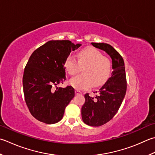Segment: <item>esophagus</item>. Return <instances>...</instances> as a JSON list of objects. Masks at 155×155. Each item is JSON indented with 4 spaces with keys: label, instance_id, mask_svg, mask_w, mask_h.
Returning a JSON list of instances; mask_svg holds the SVG:
<instances>
[{
    "label": "esophagus",
    "instance_id": "obj_1",
    "mask_svg": "<svg viewBox=\"0 0 155 155\" xmlns=\"http://www.w3.org/2000/svg\"><path fill=\"white\" fill-rule=\"evenodd\" d=\"M75 94L77 95H82V92H81L80 91H78V90H76L75 91Z\"/></svg>",
    "mask_w": 155,
    "mask_h": 155
}]
</instances>
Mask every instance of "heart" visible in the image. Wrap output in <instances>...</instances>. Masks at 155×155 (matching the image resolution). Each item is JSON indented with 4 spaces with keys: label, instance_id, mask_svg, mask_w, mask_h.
Wrapping results in <instances>:
<instances>
[{
    "label": "heart",
    "instance_id": "heart-1",
    "mask_svg": "<svg viewBox=\"0 0 155 155\" xmlns=\"http://www.w3.org/2000/svg\"><path fill=\"white\" fill-rule=\"evenodd\" d=\"M81 67H84L83 74L72 78L70 84L77 90H85L93 84L100 86L105 83L111 73V62L99 50L89 47L78 52V60L69 56L64 62V68L71 75L78 73Z\"/></svg>",
    "mask_w": 155,
    "mask_h": 155
}]
</instances>
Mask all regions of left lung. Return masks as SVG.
I'll use <instances>...</instances> for the list:
<instances>
[{
    "label": "left lung",
    "instance_id": "left-lung-1",
    "mask_svg": "<svg viewBox=\"0 0 155 155\" xmlns=\"http://www.w3.org/2000/svg\"><path fill=\"white\" fill-rule=\"evenodd\" d=\"M91 44L111 57L113 69L111 77L100 88L95 98L90 97L89 93L84 95L85 102L81 108L82 119L87 125L97 127L111 120L119 110L126 92V77L123 58L111 45Z\"/></svg>",
    "mask_w": 155,
    "mask_h": 155
}]
</instances>
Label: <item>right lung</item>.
Instances as JSON below:
<instances>
[{
	"mask_svg": "<svg viewBox=\"0 0 155 155\" xmlns=\"http://www.w3.org/2000/svg\"><path fill=\"white\" fill-rule=\"evenodd\" d=\"M81 45L69 40H51L30 56L24 70L23 87L26 104L35 119L47 124L62 120L74 97V89L72 86H56L66 79V59Z\"/></svg>",
	"mask_w": 155,
	"mask_h": 155,
	"instance_id": "1",
	"label": "right lung"
}]
</instances>
